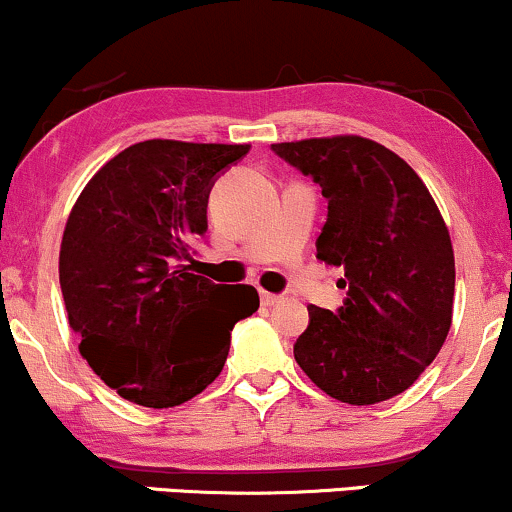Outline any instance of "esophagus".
I'll return each instance as SVG.
<instances>
[{
  "label": "esophagus",
  "instance_id": "esophagus-1",
  "mask_svg": "<svg viewBox=\"0 0 512 512\" xmlns=\"http://www.w3.org/2000/svg\"><path fill=\"white\" fill-rule=\"evenodd\" d=\"M258 294H261V304L263 306H273V304L280 302V294H273V292H266V290H261Z\"/></svg>",
  "mask_w": 512,
  "mask_h": 512
}]
</instances>
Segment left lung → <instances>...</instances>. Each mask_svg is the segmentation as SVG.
Listing matches in <instances>:
<instances>
[{
	"label": "left lung",
	"mask_w": 512,
	"mask_h": 512,
	"mask_svg": "<svg viewBox=\"0 0 512 512\" xmlns=\"http://www.w3.org/2000/svg\"><path fill=\"white\" fill-rule=\"evenodd\" d=\"M321 186L328 220L316 256L345 268V306H309L294 345L330 398L376 405L407 390L436 359L453 323L455 256L441 210L400 155L364 136L273 143Z\"/></svg>",
	"instance_id": "8db88e82"
}]
</instances>
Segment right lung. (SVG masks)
<instances>
[{"label": "right lung", "instance_id": "1", "mask_svg": "<svg viewBox=\"0 0 512 512\" xmlns=\"http://www.w3.org/2000/svg\"><path fill=\"white\" fill-rule=\"evenodd\" d=\"M249 143L150 138L107 160L83 186L59 249L69 326L83 359L136 405H182L225 366L234 323L258 309L251 285L189 273V242L208 230L215 174Z\"/></svg>", "mask_w": 512, "mask_h": 512}]
</instances>
